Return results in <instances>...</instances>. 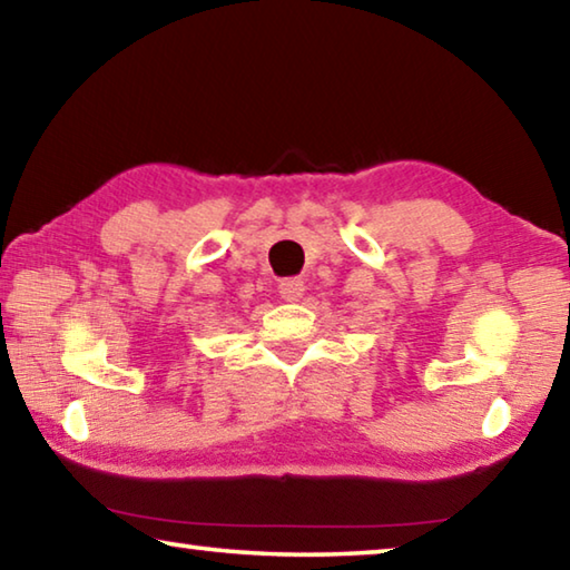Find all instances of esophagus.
Returning <instances> with one entry per match:
<instances>
[{
  "instance_id": "esophagus-1",
  "label": "esophagus",
  "mask_w": 570,
  "mask_h": 570,
  "mask_svg": "<svg viewBox=\"0 0 570 570\" xmlns=\"http://www.w3.org/2000/svg\"><path fill=\"white\" fill-rule=\"evenodd\" d=\"M306 286L302 278H284L282 284H278V294H282V298H286V302H298V298L304 296Z\"/></svg>"
}]
</instances>
